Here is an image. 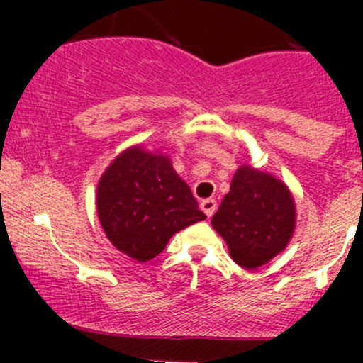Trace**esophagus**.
<instances>
[{
  "label": "esophagus",
  "mask_w": 363,
  "mask_h": 363,
  "mask_svg": "<svg viewBox=\"0 0 363 363\" xmlns=\"http://www.w3.org/2000/svg\"><path fill=\"white\" fill-rule=\"evenodd\" d=\"M216 207H218V203H216L214 199H207V200H202V202H200V208L205 212V216H207V218H211V216L214 214Z\"/></svg>",
  "instance_id": "34e87169"
}]
</instances>
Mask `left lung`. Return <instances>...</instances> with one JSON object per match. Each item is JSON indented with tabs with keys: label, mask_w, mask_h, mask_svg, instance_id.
Instances as JSON below:
<instances>
[{
	"label": "left lung",
	"mask_w": 363,
	"mask_h": 363,
	"mask_svg": "<svg viewBox=\"0 0 363 363\" xmlns=\"http://www.w3.org/2000/svg\"><path fill=\"white\" fill-rule=\"evenodd\" d=\"M235 263L256 269L290 242L295 228V203L281 181L265 172L240 167L230 193L212 218Z\"/></svg>",
	"instance_id": "8db88e82"
}]
</instances>
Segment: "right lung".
Here are the masks:
<instances>
[{"label": "right lung", "instance_id": "add662e5", "mask_svg": "<svg viewBox=\"0 0 363 363\" xmlns=\"http://www.w3.org/2000/svg\"><path fill=\"white\" fill-rule=\"evenodd\" d=\"M96 207L108 240L137 262L152 259L174 233L205 219L170 160L142 147L128 149L105 170Z\"/></svg>", "mask_w": 363, "mask_h": 363}]
</instances>
